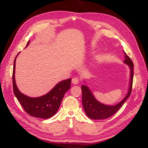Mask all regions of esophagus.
Returning <instances> with one entry per match:
<instances>
[{
  "label": "esophagus",
  "instance_id": "esophagus-1",
  "mask_svg": "<svg viewBox=\"0 0 148 148\" xmlns=\"http://www.w3.org/2000/svg\"><path fill=\"white\" fill-rule=\"evenodd\" d=\"M71 83L75 84H77L79 83V79L77 77H74L71 79Z\"/></svg>",
  "mask_w": 148,
  "mask_h": 148
}]
</instances>
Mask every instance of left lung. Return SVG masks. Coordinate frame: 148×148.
I'll return each mask as SVG.
<instances>
[{
  "label": "left lung",
  "instance_id": "left-lung-1",
  "mask_svg": "<svg viewBox=\"0 0 148 148\" xmlns=\"http://www.w3.org/2000/svg\"><path fill=\"white\" fill-rule=\"evenodd\" d=\"M125 53L124 63L127 64L130 69V82L129 90L127 95L117 104L114 106H108L103 104L97 101L92 92L88 86L82 85V104L85 113L89 118L94 120H102L111 117L119 110L121 107L130 96L132 90V84L133 79V63L127 54Z\"/></svg>",
  "mask_w": 148,
  "mask_h": 148
}]
</instances>
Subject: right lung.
I'll return each mask as SVG.
<instances>
[{
    "mask_svg": "<svg viewBox=\"0 0 148 148\" xmlns=\"http://www.w3.org/2000/svg\"><path fill=\"white\" fill-rule=\"evenodd\" d=\"M29 43V41L26 44V47L28 46ZM16 57L14 60L12 78L13 92L18 101L20 102L26 112L31 116L43 119L51 118L56 114L65 92L70 88L71 79L69 78L57 83L52 90L42 96L38 97H28L18 90L15 83V69Z\"/></svg>",
    "mask_w": 148,
    "mask_h": 148,
    "instance_id": "add662e5",
    "label": "right lung"
}]
</instances>
